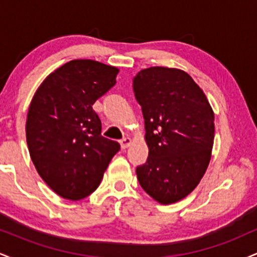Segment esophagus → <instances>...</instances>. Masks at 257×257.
I'll list each match as a JSON object with an SVG mask.
<instances>
[{
	"label": "esophagus",
	"instance_id": "obj_1",
	"mask_svg": "<svg viewBox=\"0 0 257 257\" xmlns=\"http://www.w3.org/2000/svg\"><path fill=\"white\" fill-rule=\"evenodd\" d=\"M131 143H132L131 138H123L122 140H120V146H122V149H126V147L131 145Z\"/></svg>",
	"mask_w": 257,
	"mask_h": 257
}]
</instances>
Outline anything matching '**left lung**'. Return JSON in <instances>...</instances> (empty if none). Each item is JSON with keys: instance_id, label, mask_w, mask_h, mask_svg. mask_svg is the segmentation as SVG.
I'll return each mask as SVG.
<instances>
[{"instance_id": "8db88e82", "label": "left lung", "mask_w": 257, "mask_h": 257, "mask_svg": "<svg viewBox=\"0 0 257 257\" xmlns=\"http://www.w3.org/2000/svg\"><path fill=\"white\" fill-rule=\"evenodd\" d=\"M145 119L149 157L139 184L162 204L185 198L204 175L214 143V112L188 73L155 66L133 79Z\"/></svg>"}]
</instances>
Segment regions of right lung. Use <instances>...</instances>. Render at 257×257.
Returning <instances> with one entry per match:
<instances>
[{
    "label": "right lung",
    "mask_w": 257,
    "mask_h": 257,
    "mask_svg": "<svg viewBox=\"0 0 257 257\" xmlns=\"http://www.w3.org/2000/svg\"><path fill=\"white\" fill-rule=\"evenodd\" d=\"M118 69L71 60L40 85L29 107L26 141L43 181L60 197L78 200L96 190L117 141L101 135L93 104L116 83Z\"/></svg>",
    "instance_id": "add662e5"
}]
</instances>
